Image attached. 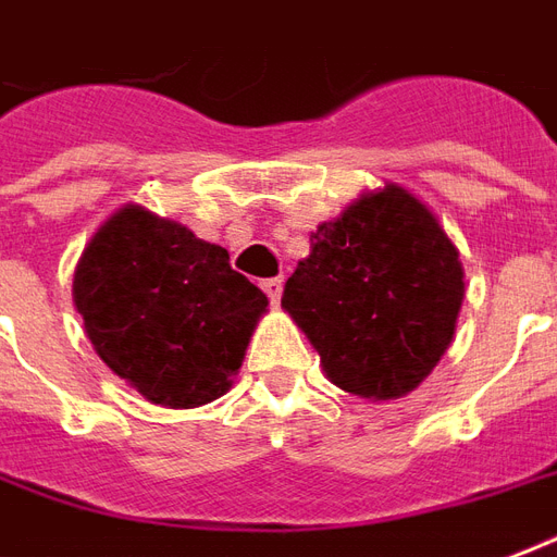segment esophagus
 <instances>
[{
  "label": "esophagus",
  "mask_w": 557,
  "mask_h": 557,
  "mask_svg": "<svg viewBox=\"0 0 557 557\" xmlns=\"http://www.w3.org/2000/svg\"><path fill=\"white\" fill-rule=\"evenodd\" d=\"M262 288H265V295L271 297V304H280V295H283V277L262 280Z\"/></svg>",
  "instance_id": "esophagus-1"
}]
</instances>
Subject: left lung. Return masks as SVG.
<instances>
[{
    "label": "left lung",
    "instance_id": "left-lung-1",
    "mask_svg": "<svg viewBox=\"0 0 557 557\" xmlns=\"http://www.w3.org/2000/svg\"><path fill=\"white\" fill-rule=\"evenodd\" d=\"M465 297L458 248L409 189L385 184L318 224L283 309L324 373L364 400L414 392L447 354Z\"/></svg>",
    "mask_w": 557,
    "mask_h": 557
}]
</instances>
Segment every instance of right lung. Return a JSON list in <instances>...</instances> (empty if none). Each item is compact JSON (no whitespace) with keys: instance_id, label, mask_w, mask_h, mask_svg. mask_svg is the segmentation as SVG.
<instances>
[{"instance_id":"add662e5","label":"right lung","mask_w":557,"mask_h":557,"mask_svg":"<svg viewBox=\"0 0 557 557\" xmlns=\"http://www.w3.org/2000/svg\"><path fill=\"white\" fill-rule=\"evenodd\" d=\"M72 297L101 362L169 409H195L231 388L269 307L222 245L139 203L96 231Z\"/></svg>"}]
</instances>
